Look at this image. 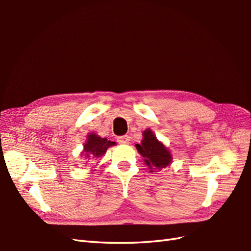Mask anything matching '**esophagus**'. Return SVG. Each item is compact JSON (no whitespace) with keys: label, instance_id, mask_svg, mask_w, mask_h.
Returning a JSON list of instances; mask_svg holds the SVG:
<instances>
[{"label":"esophagus","instance_id":"obj_1","mask_svg":"<svg viewBox=\"0 0 251 251\" xmlns=\"http://www.w3.org/2000/svg\"><path fill=\"white\" fill-rule=\"evenodd\" d=\"M116 141L121 143V145H126L129 142V136H121L116 138Z\"/></svg>","mask_w":251,"mask_h":251}]
</instances>
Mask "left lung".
<instances>
[{
	"instance_id": "1",
	"label": "left lung",
	"mask_w": 251,
	"mask_h": 251,
	"mask_svg": "<svg viewBox=\"0 0 251 251\" xmlns=\"http://www.w3.org/2000/svg\"><path fill=\"white\" fill-rule=\"evenodd\" d=\"M138 152L145 158L147 166L153 169L165 168L172 162V154L159 142L150 129L143 132V140L136 145ZM153 172V170H151Z\"/></svg>"
}]
</instances>
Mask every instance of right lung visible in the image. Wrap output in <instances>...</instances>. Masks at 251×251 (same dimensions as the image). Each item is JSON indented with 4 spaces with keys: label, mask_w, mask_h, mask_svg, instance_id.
<instances>
[{
    "label": "right lung",
    "mask_w": 251,
    "mask_h": 251,
    "mask_svg": "<svg viewBox=\"0 0 251 251\" xmlns=\"http://www.w3.org/2000/svg\"><path fill=\"white\" fill-rule=\"evenodd\" d=\"M115 142L108 141L105 138H100L95 134L88 136V140L85 143L84 151L86 157L90 159H96L105 153L106 149L111 146H114Z\"/></svg>",
    "instance_id": "1"
}]
</instances>
